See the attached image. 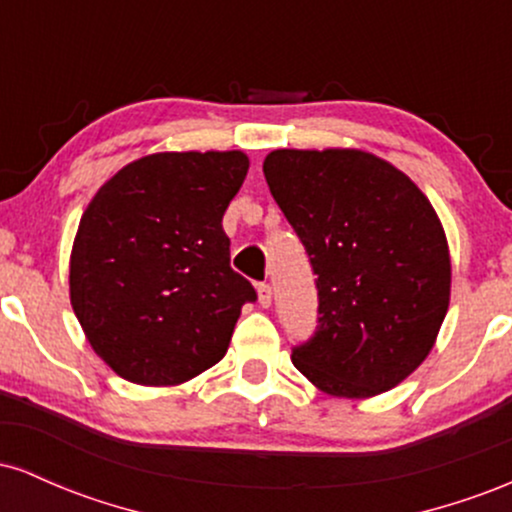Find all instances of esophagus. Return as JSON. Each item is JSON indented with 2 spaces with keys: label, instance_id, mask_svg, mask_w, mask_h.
I'll return each mask as SVG.
<instances>
[{
  "label": "esophagus",
  "instance_id": "esophagus-1",
  "mask_svg": "<svg viewBox=\"0 0 512 512\" xmlns=\"http://www.w3.org/2000/svg\"><path fill=\"white\" fill-rule=\"evenodd\" d=\"M257 301H260L262 308H269L272 305V286L257 284Z\"/></svg>",
  "mask_w": 512,
  "mask_h": 512
}]
</instances>
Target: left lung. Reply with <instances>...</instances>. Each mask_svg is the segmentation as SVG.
Returning a JSON list of instances; mask_svg holds the SVG:
<instances>
[{
    "label": "left lung",
    "instance_id": "8db88e82",
    "mask_svg": "<svg viewBox=\"0 0 512 512\" xmlns=\"http://www.w3.org/2000/svg\"><path fill=\"white\" fill-rule=\"evenodd\" d=\"M269 192L317 274V332L291 354L317 390L366 399L409 378L450 305L443 223L409 175L361 149H276Z\"/></svg>",
    "mask_w": 512,
    "mask_h": 512
}]
</instances>
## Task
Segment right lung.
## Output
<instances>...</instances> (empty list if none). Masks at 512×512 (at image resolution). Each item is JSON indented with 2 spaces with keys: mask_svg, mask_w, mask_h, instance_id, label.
<instances>
[{
  "mask_svg": "<svg viewBox=\"0 0 512 512\" xmlns=\"http://www.w3.org/2000/svg\"><path fill=\"white\" fill-rule=\"evenodd\" d=\"M243 151H163L127 163L91 199L69 257V298L88 344L120 378L170 387L219 363L257 298L231 269L223 211Z\"/></svg>",
  "mask_w": 512,
  "mask_h": 512,
  "instance_id": "1",
  "label": "right lung"
}]
</instances>
